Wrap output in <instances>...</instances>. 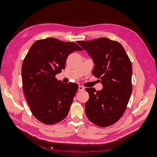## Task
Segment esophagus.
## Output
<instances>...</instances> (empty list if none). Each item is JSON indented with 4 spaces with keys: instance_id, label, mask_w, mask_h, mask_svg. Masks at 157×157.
I'll return each instance as SVG.
<instances>
[{
    "instance_id": "1",
    "label": "esophagus",
    "mask_w": 157,
    "mask_h": 157,
    "mask_svg": "<svg viewBox=\"0 0 157 157\" xmlns=\"http://www.w3.org/2000/svg\"><path fill=\"white\" fill-rule=\"evenodd\" d=\"M84 89H85L84 87L82 86H78V90H79V91H83Z\"/></svg>"
}]
</instances>
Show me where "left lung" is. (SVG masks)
I'll return each mask as SVG.
<instances>
[{
  "label": "left lung",
  "mask_w": 157,
  "mask_h": 157,
  "mask_svg": "<svg viewBox=\"0 0 157 157\" xmlns=\"http://www.w3.org/2000/svg\"><path fill=\"white\" fill-rule=\"evenodd\" d=\"M77 43L91 57L95 64L92 73L100 78L103 87L97 92L94 88H86L89 94L86 115L94 124L111 126L120 119L129 101L132 92L131 61L119 42L107 38Z\"/></svg>",
  "instance_id": "1"
}]
</instances>
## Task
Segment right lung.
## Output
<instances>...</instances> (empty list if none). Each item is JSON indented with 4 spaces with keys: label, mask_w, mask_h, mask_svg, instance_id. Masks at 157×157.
I'll return each instance as SVG.
<instances>
[{
    "label": "right lung",
    "mask_w": 157,
    "mask_h": 157,
    "mask_svg": "<svg viewBox=\"0 0 157 157\" xmlns=\"http://www.w3.org/2000/svg\"><path fill=\"white\" fill-rule=\"evenodd\" d=\"M80 47L54 38L35 42L23 60V89L31 111L46 124L58 123L67 117L78 88L77 84H64L56 75L65 69L68 56Z\"/></svg>",
    "instance_id": "1"
}]
</instances>
